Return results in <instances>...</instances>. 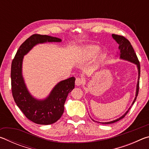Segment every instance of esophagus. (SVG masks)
Listing matches in <instances>:
<instances>
[{"mask_svg": "<svg viewBox=\"0 0 149 149\" xmlns=\"http://www.w3.org/2000/svg\"><path fill=\"white\" fill-rule=\"evenodd\" d=\"M83 82H84L83 79H81V78H79V77H78V78H76L75 83V85H76L77 86H79V85H81L83 84Z\"/></svg>", "mask_w": 149, "mask_h": 149, "instance_id": "1", "label": "esophagus"}]
</instances>
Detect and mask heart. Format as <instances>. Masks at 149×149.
Wrapping results in <instances>:
<instances>
[{
	"instance_id": "obj_1",
	"label": "heart",
	"mask_w": 149,
	"mask_h": 149,
	"mask_svg": "<svg viewBox=\"0 0 149 149\" xmlns=\"http://www.w3.org/2000/svg\"><path fill=\"white\" fill-rule=\"evenodd\" d=\"M100 51H101V49L97 45H89L85 47L84 49H83L81 52V60L82 61H87V60H89L93 58L99 54Z\"/></svg>"
}]
</instances>
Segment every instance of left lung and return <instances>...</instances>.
Masks as SVG:
<instances>
[{"instance_id":"left-lung-1","label":"left lung","mask_w":149,"mask_h":149,"mask_svg":"<svg viewBox=\"0 0 149 149\" xmlns=\"http://www.w3.org/2000/svg\"><path fill=\"white\" fill-rule=\"evenodd\" d=\"M112 37L114 38V39L116 40V41L120 45L119 49L120 50V58L128 60V61L134 63V64L137 65V66L138 72H139L138 81H137V90H136L135 98L132 103V105H133V104H134V102H135L136 99H137V97L138 93H139V78H140V69H141L140 63H139V61L137 55H136V53L134 51V49H133V47L132 46V45H131V43H130V42L128 41V40L126 39L125 37L122 36V35H116V34H112ZM131 107L129 108V110H128L127 112L125 113V114H123L122 117L118 118V119L115 120L114 121H112V122H104V123L102 122L101 123H102V124H110V123H115V122H118V121L122 120V118H124L125 116V115L127 114V112H129V110H130Z\"/></svg>"}]
</instances>
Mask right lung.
I'll return each mask as SVG.
<instances>
[{
	"instance_id": "right-lung-1",
	"label": "right lung",
	"mask_w": 149,
	"mask_h": 149,
	"mask_svg": "<svg viewBox=\"0 0 149 149\" xmlns=\"http://www.w3.org/2000/svg\"><path fill=\"white\" fill-rule=\"evenodd\" d=\"M45 42H61V39L46 35H32L19 47L11 65V86L14 101L27 119L41 125L52 124L61 118L65 99L74 89L75 80L72 77L59 82L45 100H37L29 94L22 74L23 58L35 45Z\"/></svg>"
}]
</instances>
